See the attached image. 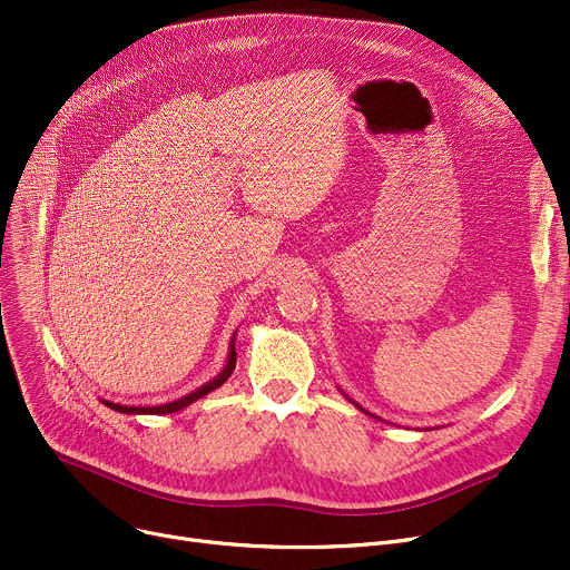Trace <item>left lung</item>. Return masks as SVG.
<instances>
[{"label": "left lung", "instance_id": "left-lung-1", "mask_svg": "<svg viewBox=\"0 0 570 570\" xmlns=\"http://www.w3.org/2000/svg\"><path fill=\"white\" fill-rule=\"evenodd\" d=\"M342 395H344V393H342ZM344 397H346V395H344ZM346 400H348V402H351V404H355V409H361V411H365V409H363V406H361V404H357V402H353V400H351V397H346ZM365 413H367V411H365ZM367 415H372V413H367ZM372 417H376V415H372ZM379 421H381V417H379Z\"/></svg>", "mask_w": 570, "mask_h": 570}]
</instances>
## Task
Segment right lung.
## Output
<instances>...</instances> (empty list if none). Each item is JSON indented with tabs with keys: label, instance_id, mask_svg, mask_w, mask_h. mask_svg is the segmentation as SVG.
I'll use <instances>...</instances> for the list:
<instances>
[{
	"label": "right lung",
	"instance_id": "right-lung-1",
	"mask_svg": "<svg viewBox=\"0 0 570 570\" xmlns=\"http://www.w3.org/2000/svg\"><path fill=\"white\" fill-rule=\"evenodd\" d=\"M235 361H237V357H235V333H233V337H230V346H228V361H226L224 370H222L215 379H209L207 383H203L200 387H196V391H191L189 395L179 397V400H175V402L159 404V406H125V404H115V402H108V400H101V402H104L108 409H112V411H119V413H131V415H164V413H175V411H179V409H185V406L194 404L196 400L205 397L207 393L217 391L219 385H224V383L228 381V376L233 374V370H235Z\"/></svg>",
	"mask_w": 570,
	"mask_h": 570
}]
</instances>
